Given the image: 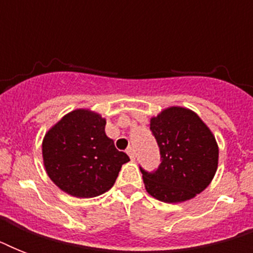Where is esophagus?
I'll return each mask as SVG.
<instances>
[{
	"label": "esophagus",
	"mask_w": 253,
	"mask_h": 253,
	"mask_svg": "<svg viewBox=\"0 0 253 253\" xmlns=\"http://www.w3.org/2000/svg\"><path fill=\"white\" fill-rule=\"evenodd\" d=\"M126 152H127V155L130 156L131 160H134V159H135V151H134V148H132V147H128V148H127V150H126Z\"/></svg>",
	"instance_id": "34e87169"
}]
</instances>
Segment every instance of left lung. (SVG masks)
<instances>
[{
	"label": "left lung",
	"instance_id": "obj_1",
	"mask_svg": "<svg viewBox=\"0 0 253 253\" xmlns=\"http://www.w3.org/2000/svg\"><path fill=\"white\" fill-rule=\"evenodd\" d=\"M150 128L162 155L154 173H143L148 194L167 204L192 200L215 176L219 150L204 121L186 107L172 106L152 117Z\"/></svg>",
	"mask_w": 253,
	"mask_h": 253
}]
</instances>
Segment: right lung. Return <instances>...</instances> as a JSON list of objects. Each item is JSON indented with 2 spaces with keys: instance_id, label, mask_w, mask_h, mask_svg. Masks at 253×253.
Masks as SVG:
<instances>
[{
  "instance_id": "add662e5",
  "label": "right lung",
  "mask_w": 253,
  "mask_h": 253,
  "mask_svg": "<svg viewBox=\"0 0 253 253\" xmlns=\"http://www.w3.org/2000/svg\"><path fill=\"white\" fill-rule=\"evenodd\" d=\"M106 119L89 109H77L44 135L42 154L45 172L57 188L77 198L107 192L130 158L105 134Z\"/></svg>"
}]
</instances>
